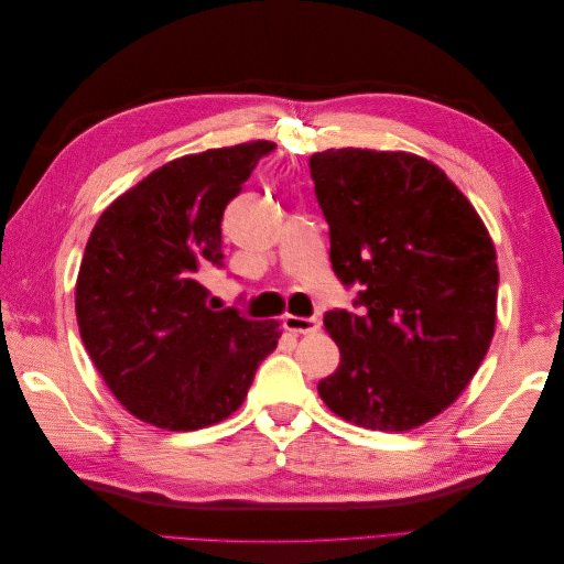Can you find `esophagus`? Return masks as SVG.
<instances>
[{
    "instance_id": "obj_1",
    "label": "esophagus",
    "mask_w": 564,
    "mask_h": 564,
    "mask_svg": "<svg viewBox=\"0 0 564 564\" xmlns=\"http://www.w3.org/2000/svg\"><path fill=\"white\" fill-rule=\"evenodd\" d=\"M284 329L292 334H315L319 329L317 317H299V315H286L284 317Z\"/></svg>"
}]
</instances>
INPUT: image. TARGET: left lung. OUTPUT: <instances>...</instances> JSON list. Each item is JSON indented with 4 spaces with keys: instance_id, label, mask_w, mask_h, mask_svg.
<instances>
[{
    "instance_id": "obj_1",
    "label": "left lung",
    "mask_w": 564,
    "mask_h": 564,
    "mask_svg": "<svg viewBox=\"0 0 564 564\" xmlns=\"http://www.w3.org/2000/svg\"><path fill=\"white\" fill-rule=\"evenodd\" d=\"M332 268L357 286L324 315L340 350L317 383L334 414L400 433L447 409L475 377L497 324V251L447 174L409 152L338 148L311 158Z\"/></svg>"
}]
</instances>
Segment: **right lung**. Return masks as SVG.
Returning <instances> with one entry per match:
<instances>
[{
    "mask_svg": "<svg viewBox=\"0 0 564 564\" xmlns=\"http://www.w3.org/2000/svg\"><path fill=\"white\" fill-rule=\"evenodd\" d=\"M270 141L185 155L100 214L79 265L75 311L91 362L145 423L197 431L247 398L280 322L216 311L204 272L224 265L220 220Z\"/></svg>",
    "mask_w": 564,
    "mask_h": 564,
    "instance_id": "1",
    "label": "right lung"
}]
</instances>
